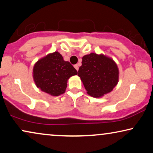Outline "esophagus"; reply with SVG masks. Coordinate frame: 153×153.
<instances>
[{"mask_svg":"<svg viewBox=\"0 0 153 153\" xmlns=\"http://www.w3.org/2000/svg\"><path fill=\"white\" fill-rule=\"evenodd\" d=\"M74 68H75V69H76V70L78 71L79 70V65H74Z\"/></svg>","mask_w":153,"mask_h":153,"instance_id":"34e87169","label":"esophagus"}]
</instances>
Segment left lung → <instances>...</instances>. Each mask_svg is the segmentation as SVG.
Wrapping results in <instances>:
<instances>
[{
  "label": "left lung",
  "mask_w": 153,
  "mask_h": 153,
  "mask_svg": "<svg viewBox=\"0 0 153 153\" xmlns=\"http://www.w3.org/2000/svg\"><path fill=\"white\" fill-rule=\"evenodd\" d=\"M81 63L78 76L92 97H100L110 93L118 83V68L111 58L91 53L83 56Z\"/></svg>",
  "instance_id": "1"
}]
</instances>
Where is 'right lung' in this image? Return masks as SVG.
I'll use <instances>...</instances> for the list:
<instances>
[{
  "label": "right lung",
  "mask_w": 153,
  "mask_h": 153,
  "mask_svg": "<svg viewBox=\"0 0 153 153\" xmlns=\"http://www.w3.org/2000/svg\"><path fill=\"white\" fill-rule=\"evenodd\" d=\"M33 79L37 87L52 96L63 94L70 77L77 71L70 62L65 61L58 51L39 59L33 68Z\"/></svg>",
  "instance_id": "1"
}]
</instances>
